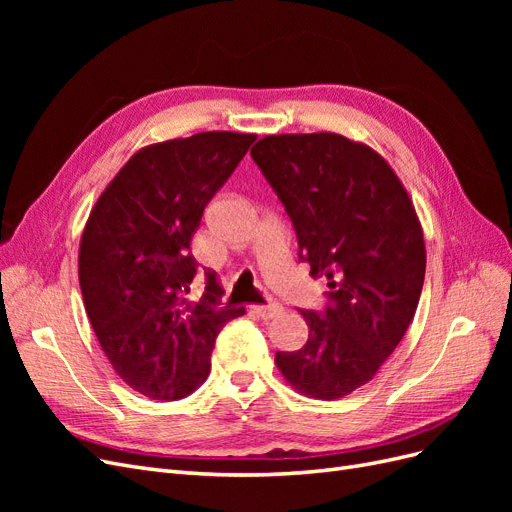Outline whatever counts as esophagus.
<instances>
[{
    "mask_svg": "<svg viewBox=\"0 0 512 512\" xmlns=\"http://www.w3.org/2000/svg\"><path fill=\"white\" fill-rule=\"evenodd\" d=\"M254 309V314H258L260 318H275V316H280L282 312H284V307L282 305H277V303H265V305H254L252 307Z\"/></svg>",
    "mask_w": 512,
    "mask_h": 512,
    "instance_id": "34e87169",
    "label": "esophagus"
}]
</instances>
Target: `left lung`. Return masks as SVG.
<instances>
[{
    "label": "left lung",
    "mask_w": 512,
    "mask_h": 512,
    "mask_svg": "<svg viewBox=\"0 0 512 512\" xmlns=\"http://www.w3.org/2000/svg\"><path fill=\"white\" fill-rule=\"evenodd\" d=\"M252 158L333 301L322 316L301 309L307 344L275 365L301 395L346 397L378 374L421 299L427 254L412 198L376 149L335 132L269 134Z\"/></svg>",
    "instance_id": "8db88e82"
}]
</instances>
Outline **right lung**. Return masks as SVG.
Returning a JSON list of instances; mask_svg holds the SVG:
<instances>
[{
  "mask_svg": "<svg viewBox=\"0 0 512 512\" xmlns=\"http://www.w3.org/2000/svg\"><path fill=\"white\" fill-rule=\"evenodd\" d=\"M256 134L200 132L138 149L91 209L79 247V282L91 327L117 376L149 399L175 401L209 376L220 329L245 307L220 303L207 273L188 301L198 262L194 232L213 194Z\"/></svg>",
  "mask_w": 512,
  "mask_h": 512,
  "instance_id": "right-lung-1",
  "label": "right lung"
}]
</instances>
